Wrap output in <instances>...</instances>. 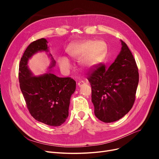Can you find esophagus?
Masks as SVG:
<instances>
[{
  "mask_svg": "<svg viewBox=\"0 0 159 159\" xmlns=\"http://www.w3.org/2000/svg\"><path fill=\"white\" fill-rule=\"evenodd\" d=\"M85 84V81H79V82H78V85L79 86V87H81V86L84 85Z\"/></svg>",
  "mask_w": 159,
  "mask_h": 159,
  "instance_id": "1",
  "label": "esophagus"
}]
</instances>
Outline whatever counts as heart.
<instances>
[{"mask_svg": "<svg viewBox=\"0 0 159 159\" xmlns=\"http://www.w3.org/2000/svg\"><path fill=\"white\" fill-rule=\"evenodd\" d=\"M107 46L103 40L81 41L75 42L67 48L71 58L80 60L81 68L88 70L92 69L102 61L107 54ZM57 64L64 72H68L71 67L70 61L66 57H60Z\"/></svg>", "mask_w": 159, "mask_h": 159, "instance_id": "heart-1", "label": "heart"}]
</instances>
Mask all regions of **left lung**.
Returning <instances> with one entry per match:
<instances>
[{"mask_svg": "<svg viewBox=\"0 0 159 159\" xmlns=\"http://www.w3.org/2000/svg\"><path fill=\"white\" fill-rule=\"evenodd\" d=\"M121 42V50L109 68L99 64L88 78L95 115L105 123L116 121L124 117L135 99L138 68L127 45L122 40Z\"/></svg>", "mask_w": 159, "mask_h": 159, "instance_id": "obj_1", "label": "left lung"}]
</instances>
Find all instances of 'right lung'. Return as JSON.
Masks as SVG:
<instances>
[{
  "mask_svg": "<svg viewBox=\"0 0 159 159\" xmlns=\"http://www.w3.org/2000/svg\"><path fill=\"white\" fill-rule=\"evenodd\" d=\"M45 38L32 42L27 47L19 65V83L24 98L32 116L50 126H60L68 117L71 95L76 88L70 78H60L51 71L56 61L49 52ZM46 51L51 61L49 71L34 76L28 68V60L38 52Z\"/></svg>",
  "mask_w": 159,
  "mask_h": 159,
  "instance_id": "obj_1",
  "label": "right lung"
}]
</instances>
